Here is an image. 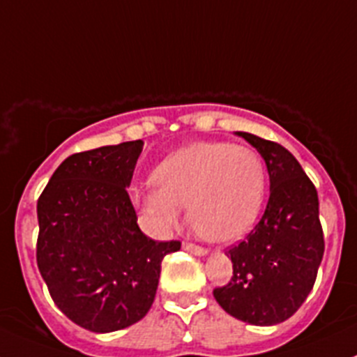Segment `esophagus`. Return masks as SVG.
<instances>
[{"mask_svg": "<svg viewBox=\"0 0 357 357\" xmlns=\"http://www.w3.org/2000/svg\"><path fill=\"white\" fill-rule=\"evenodd\" d=\"M183 248L188 252H193L195 255H207V250L200 245H193V243H183Z\"/></svg>", "mask_w": 357, "mask_h": 357, "instance_id": "1", "label": "esophagus"}]
</instances>
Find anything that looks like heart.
Instances as JSON below:
<instances>
[{
	"label": "heart",
	"instance_id": "heart-1",
	"mask_svg": "<svg viewBox=\"0 0 357 357\" xmlns=\"http://www.w3.org/2000/svg\"><path fill=\"white\" fill-rule=\"evenodd\" d=\"M153 185L132 190V202L149 228L169 233L181 219L202 238L231 243L257 221L266 197V167L248 146L199 142L165 155L152 172Z\"/></svg>",
	"mask_w": 357,
	"mask_h": 357
}]
</instances>
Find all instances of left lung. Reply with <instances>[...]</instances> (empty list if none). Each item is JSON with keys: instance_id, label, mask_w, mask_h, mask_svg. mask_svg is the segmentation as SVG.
<instances>
[{"instance_id": "obj_1", "label": "left lung", "mask_w": 357, "mask_h": 357, "mask_svg": "<svg viewBox=\"0 0 357 357\" xmlns=\"http://www.w3.org/2000/svg\"><path fill=\"white\" fill-rule=\"evenodd\" d=\"M264 158L269 200L261 221L226 252L233 262L228 285L214 290L228 314L255 326L289 319L307 298L321 264L325 240L318 192L287 149L236 131Z\"/></svg>"}]
</instances>
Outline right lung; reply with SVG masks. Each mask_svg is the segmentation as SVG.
<instances>
[{"instance_id": "1", "label": "right lung", "mask_w": 357, "mask_h": 357, "mask_svg": "<svg viewBox=\"0 0 357 357\" xmlns=\"http://www.w3.org/2000/svg\"><path fill=\"white\" fill-rule=\"evenodd\" d=\"M142 139L67 157L38 200V268L56 307L95 333L128 328L155 298L162 259L179 242L139 229L129 199Z\"/></svg>"}]
</instances>
